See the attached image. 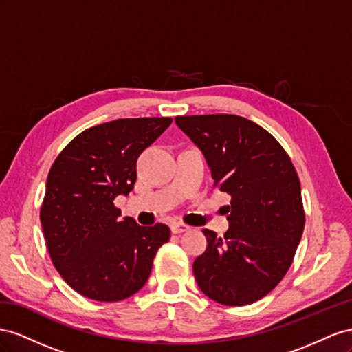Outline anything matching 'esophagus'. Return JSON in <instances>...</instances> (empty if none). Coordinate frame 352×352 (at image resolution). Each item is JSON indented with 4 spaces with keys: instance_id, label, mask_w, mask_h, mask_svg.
Returning a JSON list of instances; mask_svg holds the SVG:
<instances>
[{
    "instance_id": "obj_1",
    "label": "esophagus",
    "mask_w": 352,
    "mask_h": 352,
    "mask_svg": "<svg viewBox=\"0 0 352 352\" xmlns=\"http://www.w3.org/2000/svg\"><path fill=\"white\" fill-rule=\"evenodd\" d=\"M190 227L183 224V223H173L170 224V232H173L174 234H182L184 232H188Z\"/></svg>"
}]
</instances>
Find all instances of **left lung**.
Returning a JSON list of instances; mask_svg holds the SVG:
<instances>
[{"label": "left lung", "instance_id": "8db88e82", "mask_svg": "<svg viewBox=\"0 0 352 352\" xmlns=\"http://www.w3.org/2000/svg\"><path fill=\"white\" fill-rule=\"evenodd\" d=\"M177 126L204 153L215 186L232 196L228 230H204L208 246L193 263L202 292L224 305L270 294L292 264L305 214L292 160L277 140L237 115L177 116Z\"/></svg>", "mask_w": 352, "mask_h": 352}]
</instances>
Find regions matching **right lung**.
I'll return each instance as SVG.
<instances>
[{
	"label": "right lung",
	"mask_w": 352,
	"mask_h": 352,
	"mask_svg": "<svg viewBox=\"0 0 352 352\" xmlns=\"http://www.w3.org/2000/svg\"><path fill=\"white\" fill-rule=\"evenodd\" d=\"M170 122L128 118L88 128L50 169L41 206L47 248L60 276L85 298L116 302L138 292L169 240L165 224L120 218L113 200L134 188L138 156Z\"/></svg>",
	"instance_id": "1"
}]
</instances>
